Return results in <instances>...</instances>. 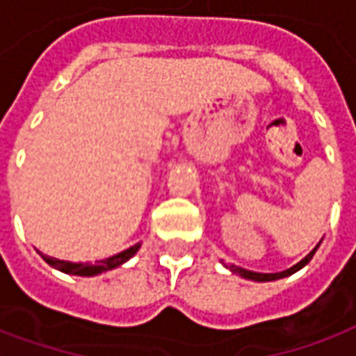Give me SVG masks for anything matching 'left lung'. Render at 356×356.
Instances as JSON below:
<instances>
[{
    "mask_svg": "<svg viewBox=\"0 0 356 356\" xmlns=\"http://www.w3.org/2000/svg\"><path fill=\"white\" fill-rule=\"evenodd\" d=\"M318 246H321V244H318ZM318 246L314 248L311 254L305 255V257H303L301 261L296 263L293 267L286 268V270H282V273H254V270H246V268L236 267V265H229V268H231L232 273H236V275H238V276H242V278H248V280H255V282H268V280H278V278H284V276L293 275V273H298L299 268L305 267L307 263L313 259L314 252L318 250Z\"/></svg>",
    "mask_w": 356,
    "mask_h": 356,
    "instance_id": "8db88e82",
    "label": "left lung"
}]
</instances>
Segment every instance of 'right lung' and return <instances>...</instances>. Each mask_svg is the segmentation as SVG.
<instances>
[{"mask_svg":"<svg viewBox=\"0 0 356 356\" xmlns=\"http://www.w3.org/2000/svg\"><path fill=\"white\" fill-rule=\"evenodd\" d=\"M140 244H135V246L127 248L124 252H120V254L112 255V257H106V259H102V261L97 263H70V261H60V259H55V257H49V255H43L42 257L45 259V263H49L51 267L58 268V270H63L66 275H80V276H95V275H101V273H106V270H112V268L120 267V265H124L127 259H131L133 255L139 252Z\"/></svg>","mask_w":356,"mask_h":356,"instance_id":"right-lung-1","label":"right lung"}]
</instances>
